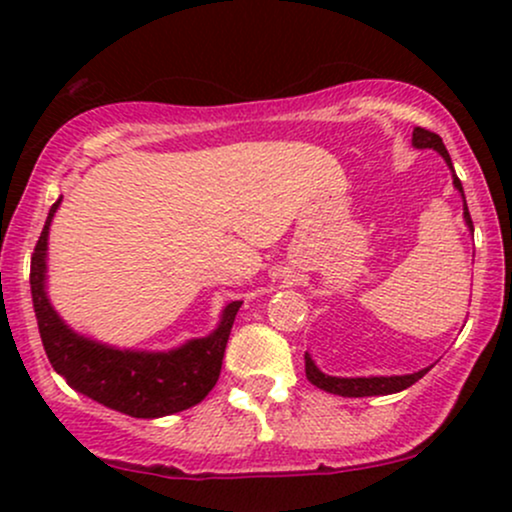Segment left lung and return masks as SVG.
<instances>
[{
    "instance_id": "1",
    "label": "left lung",
    "mask_w": 512,
    "mask_h": 512,
    "mask_svg": "<svg viewBox=\"0 0 512 512\" xmlns=\"http://www.w3.org/2000/svg\"><path fill=\"white\" fill-rule=\"evenodd\" d=\"M411 144H414L416 149H433V151H438V154L445 158V163H448V166L452 168L450 154H448V149H445L443 139H440L436 132H431V129L414 127V134H411ZM452 182H455V187L462 192V197H464L460 178H457V175H455V178H452ZM464 221H467V226L474 231V223H472V216H469L467 202H464ZM426 373H428V368L426 370H419V373H411V375H392V378H332V375H325L320 368L315 366L313 358H310V354H305V375H308L310 383H313L315 387H320V390L332 392V395H342V397L392 395V392L407 390V387L414 385L416 380L424 378Z\"/></svg>"
}]
</instances>
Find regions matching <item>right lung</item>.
<instances>
[{"mask_svg": "<svg viewBox=\"0 0 512 512\" xmlns=\"http://www.w3.org/2000/svg\"><path fill=\"white\" fill-rule=\"evenodd\" d=\"M57 207H60V199L52 204L31 257L33 308L38 317L40 339H43L52 368L74 390L84 392L86 397L96 399L105 407L134 416V419L168 416L202 402L214 390L221 375L223 354H226L240 301L226 305L219 330L214 334L195 339L168 354L117 351L110 346L88 342L57 317L43 289L48 228Z\"/></svg>", "mask_w": 512, "mask_h": 512, "instance_id": "right-lung-1", "label": "right lung"}]
</instances>
